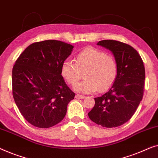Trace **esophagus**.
<instances>
[{"mask_svg": "<svg viewBox=\"0 0 158 158\" xmlns=\"http://www.w3.org/2000/svg\"><path fill=\"white\" fill-rule=\"evenodd\" d=\"M75 97H76V99H84L85 97H84V95H81V94H77L76 96H75Z\"/></svg>", "mask_w": 158, "mask_h": 158, "instance_id": "1", "label": "esophagus"}]
</instances>
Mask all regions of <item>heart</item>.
Returning a JSON list of instances; mask_svg holds the SVG:
<instances>
[{"instance_id":"b5f03b06","label":"heart","mask_w":158,"mask_h":158,"mask_svg":"<svg viewBox=\"0 0 158 158\" xmlns=\"http://www.w3.org/2000/svg\"><path fill=\"white\" fill-rule=\"evenodd\" d=\"M61 76L69 84L75 86V90L91 93L98 90L103 92L114 83L117 75V64L114 57L94 47H87L75 58V63L65 61L62 64Z\"/></svg>"}]
</instances>
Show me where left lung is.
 <instances>
[{
    "mask_svg": "<svg viewBox=\"0 0 158 158\" xmlns=\"http://www.w3.org/2000/svg\"><path fill=\"white\" fill-rule=\"evenodd\" d=\"M97 44L113 53L117 75L108 92L94 98L95 104L88 115L99 125L116 127L130 120L143 99L145 66L138 52L129 44L115 40H102Z\"/></svg>",
    "mask_w": 158,
    "mask_h": 158,
    "instance_id": "left-lung-1",
    "label": "left lung"
}]
</instances>
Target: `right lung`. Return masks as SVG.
Instances as JSON below:
<instances>
[{
  "mask_svg": "<svg viewBox=\"0 0 158 158\" xmlns=\"http://www.w3.org/2000/svg\"><path fill=\"white\" fill-rule=\"evenodd\" d=\"M74 46L57 40L28 46L18 58L12 71V93L26 120L39 128H48L65 117L75 93L61 76L62 64Z\"/></svg>",
  "mask_w": 158,
  "mask_h": 158,
  "instance_id": "1",
  "label": "right lung"
}]
</instances>
